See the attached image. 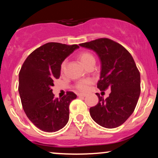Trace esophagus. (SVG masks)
<instances>
[{"instance_id": "34e87169", "label": "esophagus", "mask_w": 158, "mask_h": 158, "mask_svg": "<svg viewBox=\"0 0 158 158\" xmlns=\"http://www.w3.org/2000/svg\"><path fill=\"white\" fill-rule=\"evenodd\" d=\"M77 96H78V97H83V98H84V97L86 96V95L83 94H77Z\"/></svg>"}]
</instances>
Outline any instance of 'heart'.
Wrapping results in <instances>:
<instances>
[{
	"label": "heart",
	"mask_w": 158,
	"mask_h": 158,
	"mask_svg": "<svg viewBox=\"0 0 158 158\" xmlns=\"http://www.w3.org/2000/svg\"><path fill=\"white\" fill-rule=\"evenodd\" d=\"M78 58L81 63L83 64L84 66L86 67L88 64L93 61H95V58L94 55L91 53L88 52H82L78 55ZM66 66V61H63L61 64V67H60V70L61 72L63 73L64 70H65ZM91 83V81L90 80H82L77 82L75 85V88L77 90H80L82 92H86L89 89V85Z\"/></svg>",
	"instance_id": "heart-1"
}]
</instances>
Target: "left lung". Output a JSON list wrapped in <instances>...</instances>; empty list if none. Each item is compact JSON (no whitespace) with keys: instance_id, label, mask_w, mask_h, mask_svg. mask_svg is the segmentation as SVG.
I'll return each instance as SVG.
<instances>
[{"instance_id":"8db88e82","label":"left lung","mask_w":158,"mask_h":158,"mask_svg":"<svg viewBox=\"0 0 158 158\" xmlns=\"http://www.w3.org/2000/svg\"><path fill=\"white\" fill-rule=\"evenodd\" d=\"M79 45L94 51L100 59L97 87L101 90L111 88V90L106 99L96 93L98 102L90 108V116L105 128L119 127L132 114L140 95V74L135 60L124 47L107 38Z\"/></svg>"}]
</instances>
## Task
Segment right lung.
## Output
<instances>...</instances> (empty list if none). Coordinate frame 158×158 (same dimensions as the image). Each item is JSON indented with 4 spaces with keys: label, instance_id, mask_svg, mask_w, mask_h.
Listing matches in <instances>:
<instances>
[{
    "label": "right lung",
    "instance_id": "obj_1",
    "mask_svg": "<svg viewBox=\"0 0 158 158\" xmlns=\"http://www.w3.org/2000/svg\"><path fill=\"white\" fill-rule=\"evenodd\" d=\"M79 48L49 42L36 49L23 62L19 75V92L23 109L29 119L41 130L55 132L69 120V105L77 98L68 91L62 98H55L52 86L60 76V67L67 57Z\"/></svg>",
    "mask_w": 158,
    "mask_h": 158
}]
</instances>
